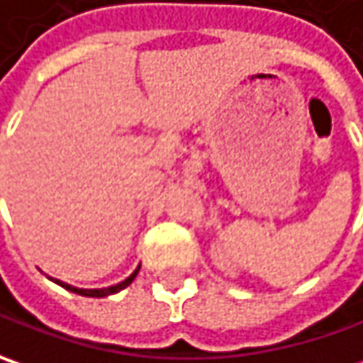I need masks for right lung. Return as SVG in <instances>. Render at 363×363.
Masks as SVG:
<instances>
[{
	"label": "right lung",
	"instance_id": "add662e5",
	"mask_svg": "<svg viewBox=\"0 0 363 363\" xmlns=\"http://www.w3.org/2000/svg\"><path fill=\"white\" fill-rule=\"evenodd\" d=\"M140 272V268H135V272L130 278H125L123 282H119L116 286H107V289H93V291H87V289H74L71 284H65V282H60V280H55L56 284H60V286H65L67 291L77 292V294H81V296H95V298H101V296H107V294H116V292L123 291L125 286H130L132 284V280L135 278V274Z\"/></svg>",
	"mask_w": 363,
	"mask_h": 363
}]
</instances>
